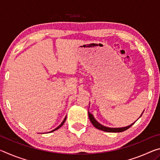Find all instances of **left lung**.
Returning <instances> with one entry per match:
<instances>
[{
	"mask_svg": "<svg viewBox=\"0 0 160 160\" xmlns=\"http://www.w3.org/2000/svg\"><path fill=\"white\" fill-rule=\"evenodd\" d=\"M143 112H144V111H143ZM143 112L142 113V114L143 113ZM142 114L140 115V116H142ZM88 116H89V118H90V120L91 121V123H92V125L95 127L96 128L100 130V131H105V132H123L124 131H126V130L128 129L130 127H131L133 124L135 123H132L131 125H129L128 126H126V127H122V128H109V127H107V126H104L102 125V124H100L98 121H97L95 118H94L93 115L91 113L89 112V109H88ZM139 117V118H140Z\"/></svg>",
	"mask_w": 160,
	"mask_h": 160,
	"instance_id": "8db88e82",
	"label": "left lung"
}]
</instances>
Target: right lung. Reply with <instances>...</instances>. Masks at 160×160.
Returning a JSON list of instances; mask_svg holds the SVG:
<instances>
[{"instance_id": "right-lung-1", "label": "right lung", "mask_w": 160, "mask_h": 160, "mask_svg": "<svg viewBox=\"0 0 160 160\" xmlns=\"http://www.w3.org/2000/svg\"><path fill=\"white\" fill-rule=\"evenodd\" d=\"M66 118H64V120L63 121V122H62L61 124H60V125H59L58 127H57V128H56L55 129H54V130H53V131H50L49 132H53V131H56V130H58L59 128H61V127L62 126H63V123H65V121H66Z\"/></svg>"}]
</instances>
